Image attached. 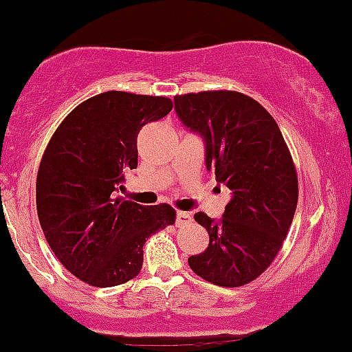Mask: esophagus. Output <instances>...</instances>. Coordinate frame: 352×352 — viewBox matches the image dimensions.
<instances>
[{
  "label": "esophagus",
  "instance_id": "esophagus-1",
  "mask_svg": "<svg viewBox=\"0 0 352 352\" xmlns=\"http://www.w3.org/2000/svg\"><path fill=\"white\" fill-rule=\"evenodd\" d=\"M190 220H192V217H190V213H187V211H177L175 214V223L179 225H187L190 223Z\"/></svg>",
  "mask_w": 352,
  "mask_h": 352
}]
</instances>
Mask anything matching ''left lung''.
I'll list each match as a JSON object with an SVG mask.
<instances>
[{
    "label": "left lung",
    "instance_id": "left-lung-1",
    "mask_svg": "<svg viewBox=\"0 0 352 352\" xmlns=\"http://www.w3.org/2000/svg\"><path fill=\"white\" fill-rule=\"evenodd\" d=\"M184 127L201 135L208 172L232 190L220 220L194 214L210 244L189 267L221 287L249 284L270 267L298 206V175L277 122L258 101L234 91L173 98Z\"/></svg>",
    "mask_w": 352,
    "mask_h": 352
}]
</instances>
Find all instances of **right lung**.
<instances>
[{
  "mask_svg": "<svg viewBox=\"0 0 352 352\" xmlns=\"http://www.w3.org/2000/svg\"><path fill=\"white\" fill-rule=\"evenodd\" d=\"M168 98L108 91L78 104L51 138L36 184L41 228L70 274L113 287L142 268L146 239L175 223L168 204L142 206L118 196L138 168V134L166 117Z\"/></svg>",
  "mask_w": 352,
  "mask_h": 352,
  "instance_id": "1",
  "label": "right lung"
}]
</instances>
